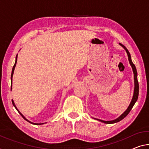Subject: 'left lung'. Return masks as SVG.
<instances>
[{
    "mask_svg": "<svg viewBox=\"0 0 149 149\" xmlns=\"http://www.w3.org/2000/svg\"><path fill=\"white\" fill-rule=\"evenodd\" d=\"M119 45L122 47L123 49H124L126 52H127V54L128 55V58H129V61L130 66H131L132 71H133V74H134V93H133V96H132V100L130 102V104L128 107V108L127 110L123 113L121 115H120L116 119L113 120H100V119H98V118H93L94 119H96L97 120H99L100 122L106 123V124H113V123H116L120 121L121 120H123V118L127 116V114L130 113V111H131V109H132V107L135 104V102H136L137 99H138V97H139V82L138 80H137V71H136V68L135 67V65L132 63V61L131 60V56H130V52L128 51L127 48H126L124 45H123L122 44L119 43Z\"/></svg>",
    "mask_w": 149,
    "mask_h": 149,
    "instance_id": "1",
    "label": "left lung"
}]
</instances>
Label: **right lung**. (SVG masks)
Segmentation results:
<instances>
[{
    "label": "right lung",
    "mask_w": 149,
    "mask_h": 149,
    "mask_svg": "<svg viewBox=\"0 0 149 149\" xmlns=\"http://www.w3.org/2000/svg\"><path fill=\"white\" fill-rule=\"evenodd\" d=\"M17 56H18V54L17 56H16V60H15V65H14V66H13V70H12V73H11V90H12V82H13V74H14V70H15V67H16V65H17ZM12 102H13V106L15 107V109H17V111L19 112V113L20 114V115H21L22 116V118H24V120H26V121H28L29 123H31V124H33V125H42V124H44V123H32V122H31V121L30 120H29L28 119H27V118H25V116L23 115V114H22L21 113H20V112L19 111V109H18L17 108V107H16V105H15V102H14V100L12 99Z\"/></svg>",
    "instance_id": "1"
}]
</instances>
